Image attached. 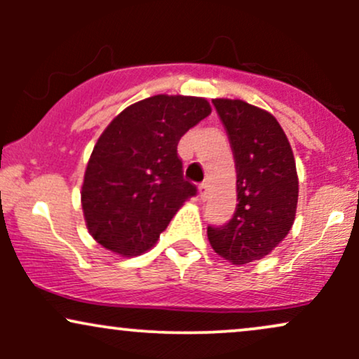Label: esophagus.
<instances>
[{
    "instance_id": "34e87169",
    "label": "esophagus",
    "mask_w": 359,
    "mask_h": 359,
    "mask_svg": "<svg viewBox=\"0 0 359 359\" xmlns=\"http://www.w3.org/2000/svg\"><path fill=\"white\" fill-rule=\"evenodd\" d=\"M199 194H201V199H203V201L208 199V196H209V185H208V184H201V185H199Z\"/></svg>"
}]
</instances>
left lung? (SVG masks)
Instances as JSON below:
<instances>
[{"label":"left lung","instance_id":"1","mask_svg":"<svg viewBox=\"0 0 359 359\" xmlns=\"http://www.w3.org/2000/svg\"><path fill=\"white\" fill-rule=\"evenodd\" d=\"M236 163L238 205L222 228H208L212 250L233 265L262 259L295 221L299 177L285 131L269 111L241 100H212Z\"/></svg>","mask_w":359,"mask_h":359}]
</instances>
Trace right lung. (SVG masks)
<instances>
[{
  "label": "right lung",
  "instance_id": "1",
  "mask_svg": "<svg viewBox=\"0 0 359 359\" xmlns=\"http://www.w3.org/2000/svg\"><path fill=\"white\" fill-rule=\"evenodd\" d=\"M211 114L204 97L156 94L123 109L94 145L81 204L89 234L121 257L158 241L196 185L184 179L179 140Z\"/></svg>",
  "mask_w": 359,
  "mask_h": 359
}]
</instances>
